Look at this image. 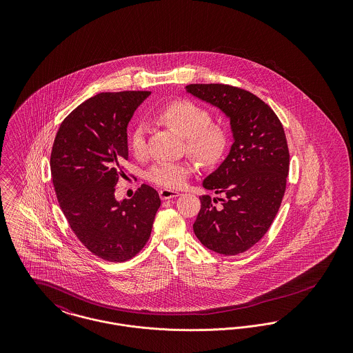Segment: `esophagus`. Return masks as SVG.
Wrapping results in <instances>:
<instances>
[{
    "mask_svg": "<svg viewBox=\"0 0 353 353\" xmlns=\"http://www.w3.org/2000/svg\"><path fill=\"white\" fill-rule=\"evenodd\" d=\"M160 199L161 200H169V199H174L177 196H180L179 192H174V190H170V189H163L160 190Z\"/></svg>",
    "mask_w": 353,
    "mask_h": 353,
    "instance_id": "obj_1",
    "label": "esophagus"
}]
</instances>
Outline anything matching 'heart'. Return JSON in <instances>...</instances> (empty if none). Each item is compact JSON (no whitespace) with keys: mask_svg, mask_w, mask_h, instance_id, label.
<instances>
[{"mask_svg":"<svg viewBox=\"0 0 353 353\" xmlns=\"http://www.w3.org/2000/svg\"><path fill=\"white\" fill-rule=\"evenodd\" d=\"M157 119L185 136V150L202 165H214L228 150V130L212 123L210 112L193 101H170L157 111ZM130 150L136 157L145 156L147 141L143 125H136L131 132ZM190 172L192 164L188 161L156 163L150 169L148 179L159 186L174 189L183 186Z\"/></svg>","mask_w":353,"mask_h":353,"instance_id":"heart-1","label":"heart"}]
</instances>
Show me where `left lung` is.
<instances>
[{
	"instance_id": "1",
	"label": "left lung",
	"mask_w": 353,
	"mask_h": 353,
	"mask_svg": "<svg viewBox=\"0 0 353 353\" xmlns=\"http://www.w3.org/2000/svg\"><path fill=\"white\" fill-rule=\"evenodd\" d=\"M186 91L230 119L234 143L223 163L203 180L221 194L201 196L193 223L203 246L223 255L249 250L275 219L285 192L290 153L275 112L252 92L229 84H189Z\"/></svg>"
}]
</instances>
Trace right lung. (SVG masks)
<instances>
[{
    "label": "right lung",
    "instance_id": "1",
    "mask_svg": "<svg viewBox=\"0 0 353 353\" xmlns=\"http://www.w3.org/2000/svg\"><path fill=\"white\" fill-rule=\"evenodd\" d=\"M150 91L101 92L62 121L51 150L52 184L74 234L108 262L134 258L150 239L161 201L143 184L117 201L115 185L128 160L127 125Z\"/></svg>",
    "mask_w": 353,
    "mask_h": 353
}]
</instances>
